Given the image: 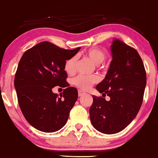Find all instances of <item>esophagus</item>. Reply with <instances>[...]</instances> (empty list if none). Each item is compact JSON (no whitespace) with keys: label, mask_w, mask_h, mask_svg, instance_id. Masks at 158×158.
I'll use <instances>...</instances> for the list:
<instances>
[{"label":"esophagus","mask_w":158,"mask_h":158,"mask_svg":"<svg viewBox=\"0 0 158 158\" xmlns=\"http://www.w3.org/2000/svg\"><path fill=\"white\" fill-rule=\"evenodd\" d=\"M83 94H85V93H84V92L83 91V90H78V96H82Z\"/></svg>","instance_id":"1"}]
</instances>
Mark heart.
I'll return each mask as SVG.
<instances>
[{
  "mask_svg": "<svg viewBox=\"0 0 158 158\" xmlns=\"http://www.w3.org/2000/svg\"><path fill=\"white\" fill-rule=\"evenodd\" d=\"M86 55L92 60L96 64L103 63L106 59V53L103 49L98 47L90 48L86 51ZM77 62V56H73L65 61L64 63V70L69 73H73L75 70V64ZM98 81L97 76H85L83 75H79L73 79V83L74 85L81 88L82 89H87Z\"/></svg>",
  "mask_w": 158,
  "mask_h": 158,
  "instance_id": "b5f03b06",
  "label": "heart"
}]
</instances>
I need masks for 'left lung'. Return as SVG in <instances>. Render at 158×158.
I'll list each match as a JSON object with an SVG mask.
<instances>
[{
    "instance_id": "1",
    "label": "left lung",
    "mask_w": 158,
    "mask_h": 158,
    "mask_svg": "<svg viewBox=\"0 0 158 158\" xmlns=\"http://www.w3.org/2000/svg\"><path fill=\"white\" fill-rule=\"evenodd\" d=\"M112 60L105 78L96 85L103 97L93 96L90 118L96 130L112 135L124 129L137 115L146 86V72L135 49L117 39L111 45ZM106 94L110 97L107 102Z\"/></svg>"
}]
</instances>
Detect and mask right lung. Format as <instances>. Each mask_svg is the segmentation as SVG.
Masks as SVG:
<instances>
[{
  "mask_svg": "<svg viewBox=\"0 0 158 158\" xmlns=\"http://www.w3.org/2000/svg\"><path fill=\"white\" fill-rule=\"evenodd\" d=\"M81 47L68 50L49 42L28 49L19 61L14 78L19 106L26 120L44 132H55L66 124L77 99V90L70 87L65 61ZM57 85L69 87L60 96L52 92Z\"/></svg>",
  "mask_w": 158,
  "mask_h": 158,
  "instance_id": "obj_1",
  "label": "right lung"
}]
</instances>
